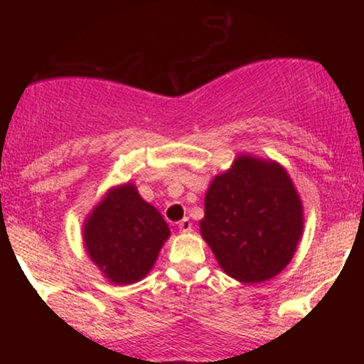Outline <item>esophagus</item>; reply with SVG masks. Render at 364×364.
I'll list each match as a JSON object with an SVG mask.
<instances>
[{"label": "esophagus", "mask_w": 364, "mask_h": 364, "mask_svg": "<svg viewBox=\"0 0 364 364\" xmlns=\"http://www.w3.org/2000/svg\"><path fill=\"white\" fill-rule=\"evenodd\" d=\"M178 229L181 232H190L191 231V220L188 219V217H185V219H181L178 223Z\"/></svg>", "instance_id": "34e87169"}]
</instances>
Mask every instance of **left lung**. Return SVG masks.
I'll use <instances>...</instances> for the list:
<instances>
[{
  "label": "left lung",
  "mask_w": 364,
  "mask_h": 364,
  "mask_svg": "<svg viewBox=\"0 0 364 364\" xmlns=\"http://www.w3.org/2000/svg\"><path fill=\"white\" fill-rule=\"evenodd\" d=\"M200 232L225 274L269 281L301 240V198L281 164L243 154L208 186Z\"/></svg>",
  "instance_id": "8db88e82"
}]
</instances>
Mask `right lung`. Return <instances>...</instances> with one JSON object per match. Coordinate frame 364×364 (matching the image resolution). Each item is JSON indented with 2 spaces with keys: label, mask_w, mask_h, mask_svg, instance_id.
Returning a JSON list of instances; mask_svg holds the SVG:
<instances>
[{
  "label": "right lung",
  "mask_w": 364,
  "mask_h": 364,
  "mask_svg": "<svg viewBox=\"0 0 364 364\" xmlns=\"http://www.w3.org/2000/svg\"><path fill=\"white\" fill-rule=\"evenodd\" d=\"M169 235L157 208L145 202L132 183L111 188L83 225L90 260L119 286L139 282L150 272Z\"/></svg>",
  "instance_id": "right-lung-1"
}]
</instances>
